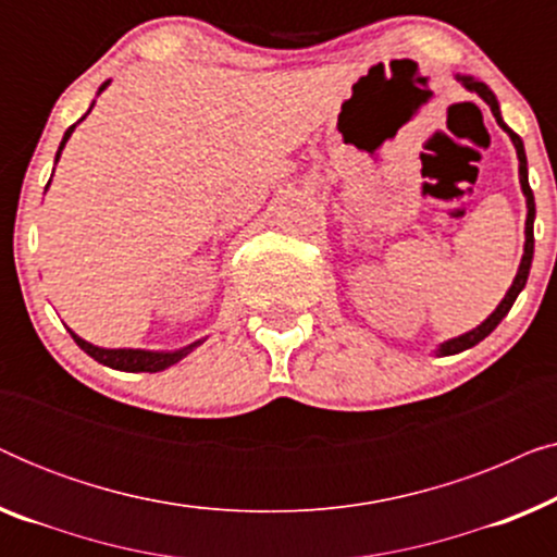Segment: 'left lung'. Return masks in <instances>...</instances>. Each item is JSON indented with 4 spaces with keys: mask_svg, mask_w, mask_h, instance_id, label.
Segmentation results:
<instances>
[{
    "mask_svg": "<svg viewBox=\"0 0 557 557\" xmlns=\"http://www.w3.org/2000/svg\"><path fill=\"white\" fill-rule=\"evenodd\" d=\"M456 81H459L463 88L471 90V94H476L486 106H490L492 116L497 119V124H499L502 128H505L509 139H512L515 151H517V162H520V187H522V195H524V208H528V220H524V248H522L520 269H517V276L512 278V286L507 288L505 299H502V301L497 304V309H494L492 314L486 317L482 324L474 326V330H471V332H463V334H459V337L441 342V345H438L436 349H433V355H436V357L459 355V352H463V349L479 345V342H482L484 337H490V334H492L494 330H497V324L502 322V319L507 317V311L512 309L515 299H517V296H520L524 284H528L530 265H532V253H535V233H532V225H535V195H532L530 182H528V157H524V144H522L520 136H517V134L512 132V128H509V126L505 124V119H502V111H499L497 96L492 94V88L486 86V83L474 78V75H461V73H456Z\"/></svg>",
    "mask_w": 557,
    "mask_h": 557,
    "instance_id": "1",
    "label": "left lung"
}]
</instances>
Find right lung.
Returning a JSON list of instances; mask_svg holds the SVG:
<instances>
[{
	"mask_svg": "<svg viewBox=\"0 0 557 557\" xmlns=\"http://www.w3.org/2000/svg\"><path fill=\"white\" fill-rule=\"evenodd\" d=\"M109 83L111 81H106L101 88H98V94L96 96H101L106 88H109ZM94 106H96V101L90 103V109L83 113V119L88 116L90 111H94ZM83 119H78L75 121V124L67 128L65 132V136H63V141H60V147H58V151H55V164L60 162V154H63V149H65V144H67V139H71V134L75 132V126L81 124ZM55 172V170H52ZM52 180V177H50ZM48 187H50V182H48ZM45 187V189H48ZM67 332H71V337L75 339V345H78L83 352L86 355H90L94 357L96 362H101V364H106V368H111V370H121V372H162V370H166V368H172V364H177L180 360H185V357L193 352V349H197L202 345L205 339H197V342H189V345H185V347H180V349H139V347H116V349H109V347H98V345H90L88 339H83V337H78V334H75L71 326H67Z\"/></svg>",
	"mask_w": 557,
	"mask_h": 557,
	"instance_id": "obj_1",
	"label": "right lung"
}]
</instances>
